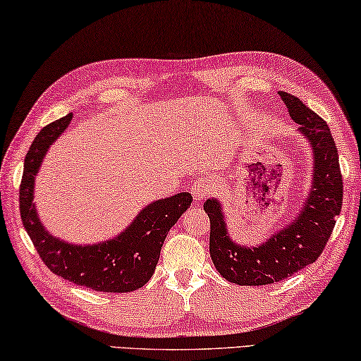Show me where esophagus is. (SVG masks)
Wrapping results in <instances>:
<instances>
[{"instance_id":"34e87169","label":"esophagus","mask_w":361,"mask_h":361,"mask_svg":"<svg viewBox=\"0 0 361 361\" xmlns=\"http://www.w3.org/2000/svg\"><path fill=\"white\" fill-rule=\"evenodd\" d=\"M190 192L193 195L195 203H200V202H202V200H204L206 197H208L209 192H211V187L206 184L204 180H200L198 179V180H195L193 184H192Z\"/></svg>"}]
</instances>
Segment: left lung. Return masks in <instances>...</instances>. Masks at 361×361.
Masks as SVG:
<instances>
[{
    "label": "left lung",
    "mask_w": 361,
    "mask_h": 361,
    "mask_svg": "<svg viewBox=\"0 0 361 361\" xmlns=\"http://www.w3.org/2000/svg\"><path fill=\"white\" fill-rule=\"evenodd\" d=\"M298 131L310 144L314 157L312 185L298 216L257 246L238 245L230 238L222 204L206 200L203 208L211 221L209 254L217 271L230 283L261 286L281 281L323 252L342 206V174L334 139L323 118L288 92H280Z\"/></svg>",
    "instance_id": "obj_1"
}]
</instances>
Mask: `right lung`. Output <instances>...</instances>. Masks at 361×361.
<instances>
[{"label": "right lung", "instance_id": "add662e5", "mask_svg": "<svg viewBox=\"0 0 361 361\" xmlns=\"http://www.w3.org/2000/svg\"><path fill=\"white\" fill-rule=\"evenodd\" d=\"M72 114L41 129L23 163L20 217L35 247L52 274L102 293H131L152 279L171 227L192 204L187 192L147 204L121 233L94 245H73L47 232L33 202L35 177L46 152L72 121Z\"/></svg>", "mask_w": 361, "mask_h": 361}]
</instances>
